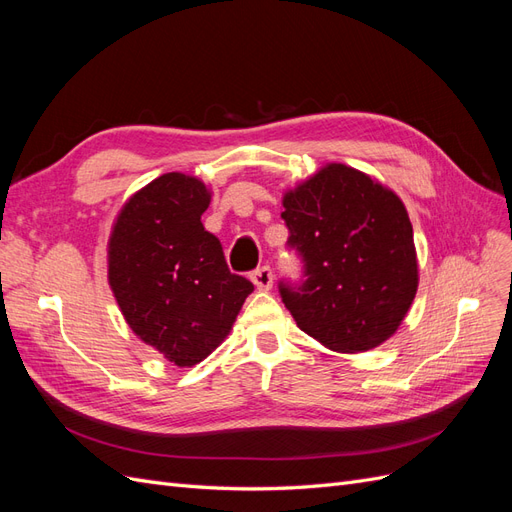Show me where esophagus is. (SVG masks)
Segmentation results:
<instances>
[{
    "label": "esophagus",
    "mask_w": 512,
    "mask_h": 512,
    "mask_svg": "<svg viewBox=\"0 0 512 512\" xmlns=\"http://www.w3.org/2000/svg\"><path fill=\"white\" fill-rule=\"evenodd\" d=\"M252 282L258 290H269L273 286V271L269 267H260L252 275Z\"/></svg>",
    "instance_id": "1"
}]
</instances>
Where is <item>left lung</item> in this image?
<instances>
[{"instance_id":"8db88e82","label":"left lung","mask_w":512,"mask_h":512,"mask_svg":"<svg viewBox=\"0 0 512 512\" xmlns=\"http://www.w3.org/2000/svg\"><path fill=\"white\" fill-rule=\"evenodd\" d=\"M288 245L305 262L301 286L280 284L297 327L335 352L384 344L406 318L418 260L401 198L346 164H327L284 194Z\"/></svg>"}]
</instances>
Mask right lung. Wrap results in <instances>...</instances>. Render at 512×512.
Segmentation results:
<instances>
[{
    "label": "right lung",
    "mask_w": 512,
    "mask_h": 512,
    "mask_svg": "<svg viewBox=\"0 0 512 512\" xmlns=\"http://www.w3.org/2000/svg\"><path fill=\"white\" fill-rule=\"evenodd\" d=\"M209 203L203 181L166 173L126 200L108 239V286L123 318L177 367L207 359L254 290L200 222Z\"/></svg>",
    "instance_id": "obj_1"
}]
</instances>
